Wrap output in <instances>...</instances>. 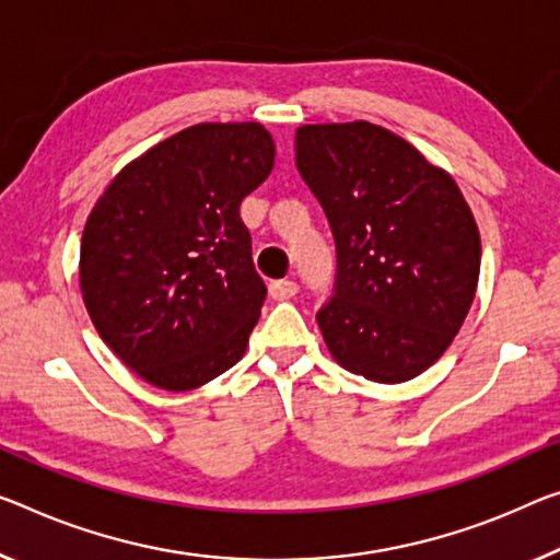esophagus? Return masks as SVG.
Instances as JSON below:
<instances>
[{
  "label": "esophagus",
  "instance_id": "34e87169",
  "mask_svg": "<svg viewBox=\"0 0 560 560\" xmlns=\"http://www.w3.org/2000/svg\"><path fill=\"white\" fill-rule=\"evenodd\" d=\"M298 282L295 280H275L270 282V295L275 300H290L298 295Z\"/></svg>",
  "mask_w": 560,
  "mask_h": 560
}]
</instances>
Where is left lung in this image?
I'll return each instance as SVG.
<instances>
[{
    "label": "left lung",
    "mask_w": 560,
    "mask_h": 560,
    "mask_svg": "<svg viewBox=\"0 0 560 560\" xmlns=\"http://www.w3.org/2000/svg\"><path fill=\"white\" fill-rule=\"evenodd\" d=\"M295 162L338 247L335 298L317 313L340 368L373 383L423 373L466 323L480 235L460 187L381 125H303Z\"/></svg>",
    "instance_id": "8db88e82"
}]
</instances>
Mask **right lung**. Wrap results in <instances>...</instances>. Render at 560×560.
Masks as SVG:
<instances>
[{
  "instance_id": "right-lung-1",
  "label": "right lung",
  "mask_w": 560,
  "mask_h": 560,
  "mask_svg": "<svg viewBox=\"0 0 560 560\" xmlns=\"http://www.w3.org/2000/svg\"><path fill=\"white\" fill-rule=\"evenodd\" d=\"M275 165L260 122H202L117 172L80 245L100 338L154 388L183 393L245 355L265 300L240 202Z\"/></svg>"
}]
</instances>
